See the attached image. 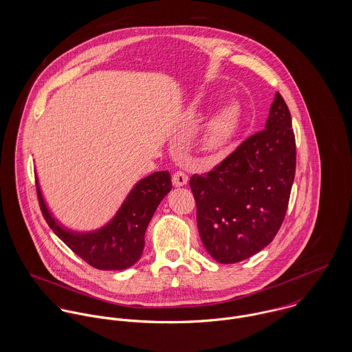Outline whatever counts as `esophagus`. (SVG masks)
Instances as JSON below:
<instances>
[{
	"label": "esophagus",
	"instance_id": "1",
	"mask_svg": "<svg viewBox=\"0 0 352 352\" xmlns=\"http://www.w3.org/2000/svg\"><path fill=\"white\" fill-rule=\"evenodd\" d=\"M172 182H173L175 187H183L188 183V175L183 170H177L172 176Z\"/></svg>",
	"mask_w": 352,
	"mask_h": 352
}]
</instances>
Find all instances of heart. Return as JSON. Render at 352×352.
Masks as SVG:
<instances>
[{
  "label": "heart",
  "instance_id": "heart-1",
  "mask_svg": "<svg viewBox=\"0 0 352 352\" xmlns=\"http://www.w3.org/2000/svg\"><path fill=\"white\" fill-rule=\"evenodd\" d=\"M240 107L234 102L221 107L208 120L201 135V146L206 151H219L234 137L240 124Z\"/></svg>",
  "mask_w": 352,
  "mask_h": 352
}]
</instances>
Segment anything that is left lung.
Wrapping results in <instances>:
<instances>
[{
	"mask_svg": "<svg viewBox=\"0 0 352 352\" xmlns=\"http://www.w3.org/2000/svg\"><path fill=\"white\" fill-rule=\"evenodd\" d=\"M296 155L292 115L278 92L265 129L247 138L212 170L192 175L198 230L214 260L239 263L274 240L287 211Z\"/></svg>",
	"mask_w": 352,
	"mask_h": 352,
	"instance_id": "8db88e82",
	"label": "left lung"
}]
</instances>
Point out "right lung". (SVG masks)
Instances as JSON below:
<instances>
[{"label": "right lung", "mask_w": 352, "mask_h": 352, "mask_svg": "<svg viewBox=\"0 0 352 352\" xmlns=\"http://www.w3.org/2000/svg\"><path fill=\"white\" fill-rule=\"evenodd\" d=\"M170 190L169 172H154L134 186L105 226L95 232L77 233L67 230L52 218L36 180L39 206L51 230L89 265L105 271L124 270L140 260L151 217Z\"/></svg>", "instance_id": "right-lung-1"}]
</instances>
